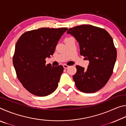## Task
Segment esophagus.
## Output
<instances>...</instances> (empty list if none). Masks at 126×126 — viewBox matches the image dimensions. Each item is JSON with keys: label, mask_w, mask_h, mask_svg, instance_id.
I'll return each mask as SVG.
<instances>
[{"label": "esophagus", "mask_w": 126, "mask_h": 126, "mask_svg": "<svg viewBox=\"0 0 126 126\" xmlns=\"http://www.w3.org/2000/svg\"><path fill=\"white\" fill-rule=\"evenodd\" d=\"M63 67H64V68H65V69H67V68L69 67V65H67V64H64L63 65Z\"/></svg>", "instance_id": "1"}]
</instances>
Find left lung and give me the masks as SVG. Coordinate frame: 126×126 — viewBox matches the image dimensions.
Here are the masks:
<instances>
[{"label":"left lung","instance_id":"left-lung-1","mask_svg":"<svg viewBox=\"0 0 126 126\" xmlns=\"http://www.w3.org/2000/svg\"><path fill=\"white\" fill-rule=\"evenodd\" d=\"M67 33L75 37L80 54L89 62L87 69L76 65L77 72L73 76L76 87L87 93L99 91L110 79L116 61L112 38L105 29L91 25L74 27Z\"/></svg>","mask_w":126,"mask_h":126}]
</instances>
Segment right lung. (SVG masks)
<instances>
[{
    "mask_svg": "<svg viewBox=\"0 0 126 126\" xmlns=\"http://www.w3.org/2000/svg\"><path fill=\"white\" fill-rule=\"evenodd\" d=\"M67 28H42L23 33L17 41L13 63L23 86L35 95L52 93L58 86L62 65L46 64V58L54 52L55 47Z\"/></svg>",
    "mask_w": 126,
    "mask_h": 126,
    "instance_id": "1",
    "label": "right lung"
}]
</instances>
